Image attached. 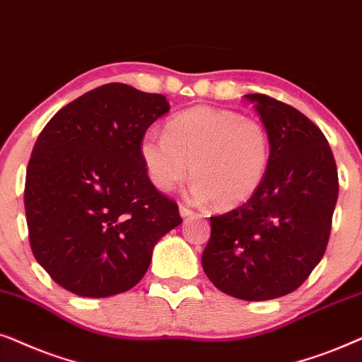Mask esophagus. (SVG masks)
Returning <instances> with one entry per match:
<instances>
[{
  "label": "esophagus",
  "mask_w": 362,
  "mask_h": 362,
  "mask_svg": "<svg viewBox=\"0 0 362 362\" xmlns=\"http://www.w3.org/2000/svg\"><path fill=\"white\" fill-rule=\"evenodd\" d=\"M178 211H180V216H182V218H189V216H195V215H197L194 210L187 209V206H184V205L178 206Z\"/></svg>",
  "instance_id": "34e87169"
}]
</instances>
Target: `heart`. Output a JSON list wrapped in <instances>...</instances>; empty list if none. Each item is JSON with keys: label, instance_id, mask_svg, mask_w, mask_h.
<instances>
[{"label": "heart", "instance_id": "1", "mask_svg": "<svg viewBox=\"0 0 362 362\" xmlns=\"http://www.w3.org/2000/svg\"><path fill=\"white\" fill-rule=\"evenodd\" d=\"M141 158L158 190L170 192L189 172L190 199L235 209L259 189L269 163V136L262 122L225 109H187L173 115L165 136L147 132Z\"/></svg>", "mask_w": 362, "mask_h": 362}]
</instances>
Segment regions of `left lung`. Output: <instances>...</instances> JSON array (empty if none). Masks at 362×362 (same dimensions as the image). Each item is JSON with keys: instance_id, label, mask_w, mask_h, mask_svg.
I'll return each mask as SVG.
<instances>
[{"instance_id": "obj_1", "label": "left lung", "mask_w": 362, "mask_h": 362, "mask_svg": "<svg viewBox=\"0 0 362 362\" xmlns=\"http://www.w3.org/2000/svg\"><path fill=\"white\" fill-rule=\"evenodd\" d=\"M269 136L259 189L238 209L210 216L202 255L220 291L267 301L300 288L321 262L338 200V168L322 132L291 105L247 94Z\"/></svg>"}]
</instances>
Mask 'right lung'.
Returning <instances> with one entry per match:
<instances>
[{"mask_svg": "<svg viewBox=\"0 0 362 362\" xmlns=\"http://www.w3.org/2000/svg\"><path fill=\"white\" fill-rule=\"evenodd\" d=\"M170 110L165 95L104 84L62 107L37 137L24 209L36 262L74 295L131 290L158 240L182 223L141 158V139Z\"/></svg>", "mask_w": 362, "mask_h": 362, "instance_id": "obj_1", "label": "right lung"}]
</instances>
